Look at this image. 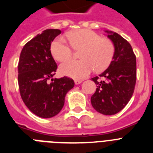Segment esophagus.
Here are the masks:
<instances>
[{"label": "esophagus", "instance_id": "esophagus-1", "mask_svg": "<svg viewBox=\"0 0 153 153\" xmlns=\"http://www.w3.org/2000/svg\"><path fill=\"white\" fill-rule=\"evenodd\" d=\"M82 82V80H81V79H75L74 80V83L76 84V85H79V84H80Z\"/></svg>", "mask_w": 153, "mask_h": 153}]
</instances>
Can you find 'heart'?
Segmentation results:
<instances>
[{"label": "heart", "mask_w": 153, "mask_h": 153, "mask_svg": "<svg viewBox=\"0 0 153 153\" xmlns=\"http://www.w3.org/2000/svg\"><path fill=\"white\" fill-rule=\"evenodd\" d=\"M67 43L63 38H58L51 47L52 56L59 62L70 59L73 48L80 50V60H70L60 66L61 73L74 79H83L94 69L100 72L109 67L114 59L115 46L108 38L90 29H80L67 35Z\"/></svg>", "instance_id": "heart-1"}]
</instances>
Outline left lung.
<instances>
[{
	"label": "left lung",
	"mask_w": 153,
	"mask_h": 153,
	"mask_svg": "<svg viewBox=\"0 0 153 153\" xmlns=\"http://www.w3.org/2000/svg\"><path fill=\"white\" fill-rule=\"evenodd\" d=\"M106 32L114 42L115 53L109 67L91 79L97 86L95 93L91 96V104L100 114L114 115L121 111L133 96L137 80V62L133 48L126 39L116 32Z\"/></svg>",
	"instance_id": "8db88e82"
}]
</instances>
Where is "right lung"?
<instances>
[{
	"mask_svg": "<svg viewBox=\"0 0 153 153\" xmlns=\"http://www.w3.org/2000/svg\"><path fill=\"white\" fill-rule=\"evenodd\" d=\"M60 33L59 29H47L37 35L24 46L18 63L21 98L30 111L43 118L59 113L65 96L74 86V80L67 76L52 79L57 64L51 55V44Z\"/></svg>",
	"mask_w": 153,
	"mask_h": 153,
	"instance_id": "add662e5",
	"label": "right lung"
}]
</instances>
